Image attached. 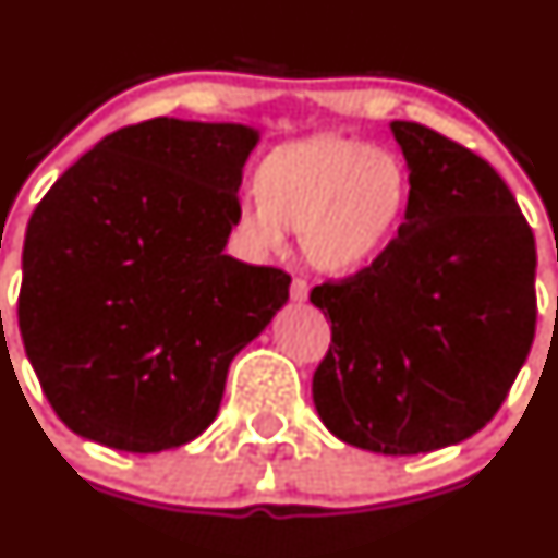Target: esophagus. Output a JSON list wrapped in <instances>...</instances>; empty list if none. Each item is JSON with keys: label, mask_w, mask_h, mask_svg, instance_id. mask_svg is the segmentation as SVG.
I'll use <instances>...</instances> for the list:
<instances>
[{"label": "esophagus", "mask_w": 558, "mask_h": 558, "mask_svg": "<svg viewBox=\"0 0 558 558\" xmlns=\"http://www.w3.org/2000/svg\"><path fill=\"white\" fill-rule=\"evenodd\" d=\"M307 294H311V286H307L305 278H294V280H291V300H294V302H305Z\"/></svg>", "instance_id": "esophagus-1"}]
</instances>
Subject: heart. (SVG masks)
Segmentation results:
<instances>
[{
    "label": "heart",
    "mask_w": 558,
    "mask_h": 558,
    "mask_svg": "<svg viewBox=\"0 0 558 558\" xmlns=\"http://www.w3.org/2000/svg\"><path fill=\"white\" fill-rule=\"evenodd\" d=\"M256 189L258 196H243L234 216L253 251H280L291 229L313 264L351 272L380 256L399 232L410 174L393 150L320 134L269 150Z\"/></svg>",
    "instance_id": "heart-1"
}]
</instances>
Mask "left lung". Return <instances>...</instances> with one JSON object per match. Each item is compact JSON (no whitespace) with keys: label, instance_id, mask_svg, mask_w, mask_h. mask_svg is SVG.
Returning <instances> with one entry per match:
<instances>
[{"label":"left lung","instance_id":"obj_1","mask_svg":"<svg viewBox=\"0 0 558 558\" xmlns=\"http://www.w3.org/2000/svg\"><path fill=\"white\" fill-rule=\"evenodd\" d=\"M391 129L408 213L369 267L311 291L331 320L313 402L348 446L415 456L466 440L502 408L534 340L537 251L488 161L415 121Z\"/></svg>","mask_w":558,"mask_h":558}]
</instances>
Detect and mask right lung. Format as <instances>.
I'll use <instances>...</instances> for the list:
<instances>
[{
  "instance_id": "1",
  "label": "right lung",
  "mask_w": 558,
  "mask_h": 558,
  "mask_svg": "<svg viewBox=\"0 0 558 558\" xmlns=\"http://www.w3.org/2000/svg\"><path fill=\"white\" fill-rule=\"evenodd\" d=\"M258 134L150 118L99 140L26 227L19 326L75 435L159 453L199 437L232 359L289 300L291 275L227 256Z\"/></svg>"
}]
</instances>
